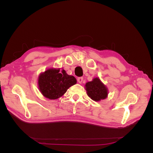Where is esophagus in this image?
Masks as SVG:
<instances>
[{"label":"esophagus","instance_id":"obj_1","mask_svg":"<svg viewBox=\"0 0 153 153\" xmlns=\"http://www.w3.org/2000/svg\"><path fill=\"white\" fill-rule=\"evenodd\" d=\"M83 80H84V78H83V77H79V78H78L77 81H78V83H79V84H82Z\"/></svg>","mask_w":153,"mask_h":153}]
</instances>
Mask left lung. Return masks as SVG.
<instances>
[{
	"label": "left lung",
	"instance_id": "1",
	"mask_svg": "<svg viewBox=\"0 0 153 153\" xmlns=\"http://www.w3.org/2000/svg\"><path fill=\"white\" fill-rule=\"evenodd\" d=\"M85 88L88 96L95 101H100L107 98L108 94L107 87L98 77L87 82Z\"/></svg>",
	"mask_w": 153,
	"mask_h": 153
}]
</instances>
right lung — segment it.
Returning <instances> with one entry per match:
<instances>
[{
  "instance_id": "right-lung-1",
  "label": "right lung",
  "mask_w": 153,
  "mask_h": 153,
  "mask_svg": "<svg viewBox=\"0 0 153 153\" xmlns=\"http://www.w3.org/2000/svg\"><path fill=\"white\" fill-rule=\"evenodd\" d=\"M76 84V78L69 75L64 69L48 68L38 76V84L45 98L56 100L62 96L71 86Z\"/></svg>"
}]
</instances>
